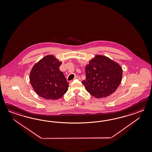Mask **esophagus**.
I'll return each mask as SVG.
<instances>
[{"label":"esophagus","instance_id":"obj_1","mask_svg":"<svg viewBox=\"0 0 152 152\" xmlns=\"http://www.w3.org/2000/svg\"><path fill=\"white\" fill-rule=\"evenodd\" d=\"M74 79H76V80H81V78H80V77L79 76H75V77Z\"/></svg>","mask_w":152,"mask_h":152}]
</instances>
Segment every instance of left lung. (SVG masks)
<instances>
[{
  "label": "left lung",
  "mask_w": 152,
  "mask_h": 152,
  "mask_svg": "<svg viewBox=\"0 0 152 152\" xmlns=\"http://www.w3.org/2000/svg\"><path fill=\"white\" fill-rule=\"evenodd\" d=\"M86 80L82 83L88 93L96 98L108 96L115 92L121 81L123 69L106 56L96 55L85 67Z\"/></svg>",
  "instance_id": "1"
}]
</instances>
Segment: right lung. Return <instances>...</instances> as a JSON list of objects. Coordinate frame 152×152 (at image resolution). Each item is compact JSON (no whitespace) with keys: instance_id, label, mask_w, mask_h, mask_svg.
<instances>
[{"instance_id":"1","label":"right lung","mask_w":152,"mask_h":152,"mask_svg":"<svg viewBox=\"0 0 152 152\" xmlns=\"http://www.w3.org/2000/svg\"><path fill=\"white\" fill-rule=\"evenodd\" d=\"M61 64L54 56L47 55L33 66L29 80L38 96L47 100H57L67 91L69 83L59 69Z\"/></svg>"}]
</instances>
